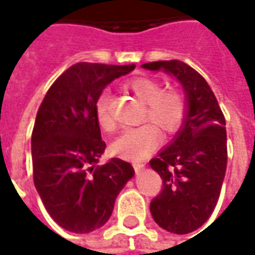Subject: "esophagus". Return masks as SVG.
Segmentation results:
<instances>
[{"label":"esophagus","mask_w":255,"mask_h":255,"mask_svg":"<svg viewBox=\"0 0 255 255\" xmlns=\"http://www.w3.org/2000/svg\"><path fill=\"white\" fill-rule=\"evenodd\" d=\"M143 167H144V164H143V163H133V169H134V171H136V174H139Z\"/></svg>","instance_id":"obj_1"}]
</instances>
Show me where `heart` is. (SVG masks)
Here are the masks:
<instances>
[{"instance_id": "obj_1", "label": "heart", "mask_w": 255, "mask_h": 255, "mask_svg": "<svg viewBox=\"0 0 255 255\" xmlns=\"http://www.w3.org/2000/svg\"><path fill=\"white\" fill-rule=\"evenodd\" d=\"M126 88L144 103L143 121L152 122L166 134H173L180 129L187 113L186 101L180 92L164 89L160 82L146 76L129 81ZM95 113L96 121L105 132H113L116 129V121L111 112V96L106 92L98 98ZM150 123H144L137 128L126 129L113 142L112 152L129 160L144 159L159 143V132Z\"/></svg>"}]
</instances>
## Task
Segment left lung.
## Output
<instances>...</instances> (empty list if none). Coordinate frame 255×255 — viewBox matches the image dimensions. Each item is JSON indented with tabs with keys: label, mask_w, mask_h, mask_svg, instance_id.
Here are the masks:
<instances>
[{
	"label": "left lung",
	"mask_w": 255,
	"mask_h": 255,
	"mask_svg": "<svg viewBox=\"0 0 255 255\" xmlns=\"http://www.w3.org/2000/svg\"><path fill=\"white\" fill-rule=\"evenodd\" d=\"M142 66L174 75L187 95L183 129L149 162L163 181L160 193L150 201L153 220L166 231L187 234L209 220L220 197L227 167L226 119L209 84L191 66L176 59Z\"/></svg>",
	"instance_id": "left-lung-1"
}]
</instances>
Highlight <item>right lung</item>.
Returning a JSON list of instances; mask_svg holds the SVG:
<instances>
[{"instance_id":"obj_1","label":"right lung","mask_w":255,"mask_h":255,"mask_svg":"<svg viewBox=\"0 0 255 255\" xmlns=\"http://www.w3.org/2000/svg\"><path fill=\"white\" fill-rule=\"evenodd\" d=\"M134 66L78 62L51 85L38 109L31 139L34 183L46 211L65 230L102 227L134 173L118 157L96 164L106 143L95 113L103 88Z\"/></svg>"}]
</instances>
